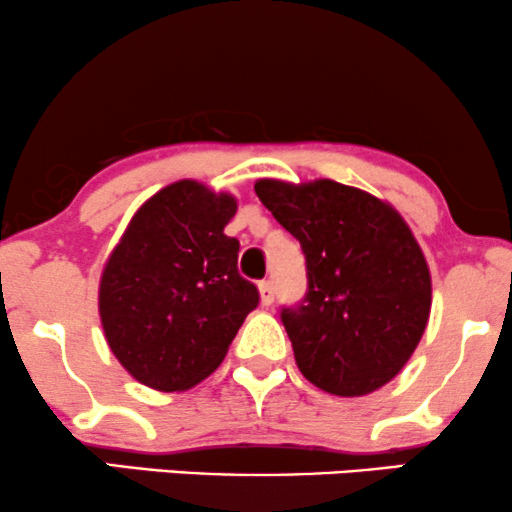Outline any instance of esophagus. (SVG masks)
I'll use <instances>...</instances> for the list:
<instances>
[{"instance_id":"1","label":"esophagus","mask_w":512,"mask_h":512,"mask_svg":"<svg viewBox=\"0 0 512 512\" xmlns=\"http://www.w3.org/2000/svg\"><path fill=\"white\" fill-rule=\"evenodd\" d=\"M274 295H276V290H274V283L271 281H260V297H262V304H269L274 302Z\"/></svg>"}]
</instances>
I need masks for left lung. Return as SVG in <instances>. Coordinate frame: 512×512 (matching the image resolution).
Instances as JSON below:
<instances>
[{
  "label": "left lung",
  "instance_id": "left-lung-1",
  "mask_svg": "<svg viewBox=\"0 0 512 512\" xmlns=\"http://www.w3.org/2000/svg\"><path fill=\"white\" fill-rule=\"evenodd\" d=\"M255 193L307 260V295L281 309L304 378L338 397L390 383L423 338L432 304L409 224L385 200L333 179H260Z\"/></svg>",
  "mask_w": 512,
  "mask_h": 512
}]
</instances>
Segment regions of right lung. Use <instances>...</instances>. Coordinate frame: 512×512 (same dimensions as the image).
<instances>
[{"mask_svg": "<svg viewBox=\"0 0 512 512\" xmlns=\"http://www.w3.org/2000/svg\"><path fill=\"white\" fill-rule=\"evenodd\" d=\"M236 198L193 179L160 189L134 212L101 274L108 347L132 378L160 392L198 385L222 364L260 302L238 274L224 226Z\"/></svg>", "mask_w": 512, "mask_h": 512, "instance_id": "right-lung-1", "label": "right lung"}]
</instances>
